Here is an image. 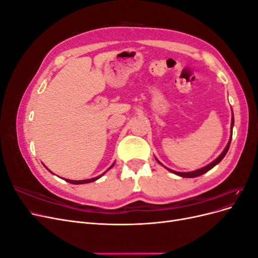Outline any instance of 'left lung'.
I'll return each instance as SVG.
<instances>
[{"mask_svg": "<svg viewBox=\"0 0 258 258\" xmlns=\"http://www.w3.org/2000/svg\"><path fill=\"white\" fill-rule=\"evenodd\" d=\"M232 126H233V116H232V118H231V129H232ZM231 137H232V136H230L229 142H228L227 146H226V148L224 150V152H223L220 156H218V157H217L213 162H211L210 165H208V166H206V167H204V168H201V169H199V170L191 171V172H176V171H173V170H170V169H168V170H169V171H171V172H173L174 174H177V175H179V176H183V177H196V176L202 175L204 173L208 172L209 170L212 169L214 166H216L217 163H220V162H221V160L225 157V155L227 154V152H228V150H229L230 142H231ZM157 161H158V160H157ZM158 162H159V161H158ZM159 163H160V162H159Z\"/></svg>", "mask_w": 258, "mask_h": 258, "instance_id": "obj_1", "label": "left lung"}]
</instances>
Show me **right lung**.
<instances>
[{
    "label": "right lung",
    "mask_w": 258,
    "mask_h": 258,
    "mask_svg": "<svg viewBox=\"0 0 258 258\" xmlns=\"http://www.w3.org/2000/svg\"><path fill=\"white\" fill-rule=\"evenodd\" d=\"M114 165H112L110 168H108V169H111L112 167H113ZM50 172H51V171H50ZM105 172H106V171H105ZM104 172V173H105ZM104 173H102V174H101V175H99V176H97V177H93V178H89V179H83V181H72V179H66V181L67 182H69V183H71V184H86V183H90V182H95L96 181V179H98V178H100L101 176H102Z\"/></svg>",
    "instance_id": "right-lung-1"
}]
</instances>
